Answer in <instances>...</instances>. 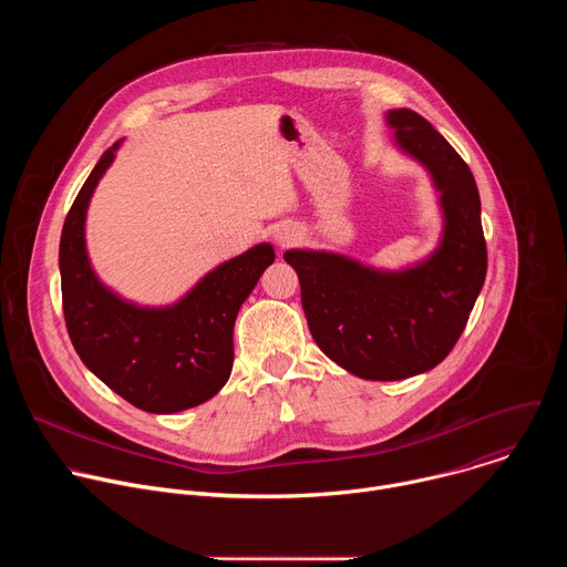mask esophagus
I'll return each instance as SVG.
<instances>
[{
	"label": "esophagus",
	"mask_w": 567,
	"mask_h": 567,
	"mask_svg": "<svg viewBox=\"0 0 567 567\" xmlns=\"http://www.w3.org/2000/svg\"><path fill=\"white\" fill-rule=\"evenodd\" d=\"M298 239V230L293 226H282L276 230V241L280 247H289Z\"/></svg>",
	"instance_id": "obj_1"
}]
</instances>
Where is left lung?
<instances>
[{
	"mask_svg": "<svg viewBox=\"0 0 567 567\" xmlns=\"http://www.w3.org/2000/svg\"><path fill=\"white\" fill-rule=\"evenodd\" d=\"M403 152L424 164L440 190L444 235L437 251L403 271H374L328 251H287L316 346L348 372L396 381L442 363L466 328L487 276L480 195L464 158L417 112L390 110Z\"/></svg>",
	"mask_w": 567,
	"mask_h": 567,
	"instance_id": "obj_1",
	"label": "left lung"
}]
</instances>
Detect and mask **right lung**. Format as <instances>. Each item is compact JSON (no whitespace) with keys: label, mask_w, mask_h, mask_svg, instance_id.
<instances>
[{"label":"right lung","mask_w":567,"mask_h":567,"mask_svg":"<svg viewBox=\"0 0 567 567\" xmlns=\"http://www.w3.org/2000/svg\"><path fill=\"white\" fill-rule=\"evenodd\" d=\"M114 143L73 199L60 237L62 311L83 363L132 406L168 415L215 396L233 368L237 311L274 262L258 245L213 269L173 307L147 309L121 300L96 278L85 249L92 193L114 161Z\"/></svg>","instance_id":"right-lung-1"}]
</instances>
